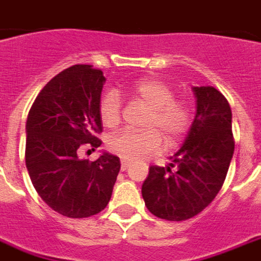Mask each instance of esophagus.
Instances as JSON below:
<instances>
[{
    "label": "esophagus",
    "instance_id": "esophagus-1",
    "mask_svg": "<svg viewBox=\"0 0 261 261\" xmlns=\"http://www.w3.org/2000/svg\"><path fill=\"white\" fill-rule=\"evenodd\" d=\"M128 167H130V162L124 161V160H123V161H121V169H123V171H125V169L128 168Z\"/></svg>",
    "mask_w": 261,
    "mask_h": 261
}]
</instances>
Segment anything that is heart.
Returning <instances> with one entry per match:
<instances>
[{
    "mask_svg": "<svg viewBox=\"0 0 261 261\" xmlns=\"http://www.w3.org/2000/svg\"><path fill=\"white\" fill-rule=\"evenodd\" d=\"M130 96L149 107L144 121V131L124 130L116 133L107 147L124 161H140L160 152L162 140L167 147H174L187 134L192 123V109L187 100L175 97L172 86L156 77H144L128 87ZM121 99L116 92H106L99 103L101 123L113 128L121 120Z\"/></svg>",
    "mask_w": 261,
    "mask_h": 261,
    "instance_id": "obj_1",
    "label": "heart"
}]
</instances>
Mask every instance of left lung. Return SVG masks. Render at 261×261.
<instances>
[{
    "instance_id": "8db88e82",
    "label": "left lung",
    "mask_w": 261,
    "mask_h": 261,
    "mask_svg": "<svg viewBox=\"0 0 261 261\" xmlns=\"http://www.w3.org/2000/svg\"><path fill=\"white\" fill-rule=\"evenodd\" d=\"M196 114L187 140L169 167L151 165L144 181L145 206L156 218L191 219L215 199L234 151L232 110L212 86L194 87Z\"/></svg>"
}]
</instances>
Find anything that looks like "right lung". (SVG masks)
<instances>
[{"label": "right lung", "mask_w": 261, "mask_h": 261, "mask_svg": "<svg viewBox=\"0 0 261 261\" xmlns=\"http://www.w3.org/2000/svg\"><path fill=\"white\" fill-rule=\"evenodd\" d=\"M105 76L92 65L56 74L36 96L27 120L25 164L36 192L67 218L101 212L112 198L120 158L105 152L80 160L82 147H100L99 103Z\"/></svg>", "instance_id": "add662e5"}]
</instances>
